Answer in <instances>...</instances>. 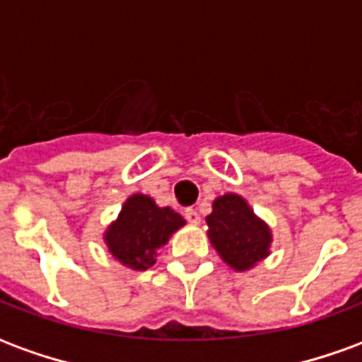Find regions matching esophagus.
<instances>
[{"label":"esophagus","instance_id":"esophagus-1","mask_svg":"<svg viewBox=\"0 0 362 362\" xmlns=\"http://www.w3.org/2000/svg\"><path fill=\"white\" fill-rule=\"evenodd\" d=\"M184 217H186L188 223H192V225H199V221H202L199 213H197L196 209H192V207H188V209L184 211Z\"/></svg>","mask_w":362,"mask_h":362}]
</instances>
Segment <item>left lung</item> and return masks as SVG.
I'll use <instances>...</instances> for the list:
<instances>
[{"label":"left lung","mask_w":362,"mask_h":362,"mask_svg":"<svg viewBox=\"0 0 362 362\" xmlns=\"http://www.w3.org/2000/svg\"><path fill=\"white\" fill-rule=\"evenodd\" d=\"M205 221L209 243L230 269L250 272L272 254V227L254 213L243 196L215 197Z\"/></svg>","instance_id":"8db88e82"}]
</instances>
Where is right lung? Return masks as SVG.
I'll use <instances>...</instances> for the list:
<instances>
[{"label": "right lung", "instance_id": "right-lung-1", "mask_svg": "<svg viewBox=\"0 0 362 362\" xmlns=\"http://www.w3.org/2000/svg\"><path fill=\"white\" fill-rule=\"evenodd\" d=\"M186 225L173 207H158L145 194L127 197L118 217L103 233V240L112 258L134 272H145L155 262L170 236Z\"/></svg>", "mask_w": 362, "mask_h": 362}]
</instances>
